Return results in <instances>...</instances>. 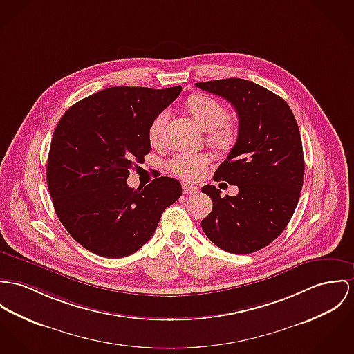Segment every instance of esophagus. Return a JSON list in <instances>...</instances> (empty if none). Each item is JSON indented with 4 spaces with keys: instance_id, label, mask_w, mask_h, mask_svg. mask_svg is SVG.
Masks as SVG:
<instances>
[{
    "instance_id": "obj_1",
    "label": "esophagus",
    "mask_w": 354,
    "mask_h": 354,
    "mask_svg": "<svg viewBox=\"0 0 354 354\" xmlns=\"http://www.w3.org/2000/svg\"><path fill=\"white\" fill-rule=\"evenodd\" d=\"M182 189H183V194H195L196 191H198V189L195 187V186H191V185H183L182 186Z\"/></svg>"
}]
</instances>
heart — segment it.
<instances>
[{
  "label": "heart",
  "mask_w": 354,
  "mask_h": 354,
  "mask_svg": "<svg viewBox=\"0 0 354 354\" xmlns=\"http://www.w3.org/2000/svg\"><path fill=\"white\" fill-rule=\"evenodd\" d=\"M187 109L199 124L207 131L206 140L217 149H229L236 141V128L226 122L229 118L227 109L213 97L195 95L186 104ZM168 120V111H160L151 122L148 136L152 144L163 141L164 131ZM210 164V158L206 153H179L174 156L168 164V169L183 180H195L203 169Z\"/></svg>",
  "instance_id": "obj_1"
}]
</instances>
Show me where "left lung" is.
Returning a JSON list of instances; mask_svg holds the SVG:
<instances>
[{"instance_id":"obj_1","label":"left lung","mask_w":354,"mask_h":354,"mask_svg":"<svg viewBox=\"0 0 354 354\" xmlns=\"http://www.w3.org/2000/svg\"><path fill=\"white\" fill-rule=\"evenodd\" d=\"M229 101L239 114V136L214 180L237 186L236 196L202 187L213 210L202 219L218 248L249 254L271 244L294 216L304 176L299 128L287 102L266 87L240 78L195 83Z\"/></svg>"}]
</instances>
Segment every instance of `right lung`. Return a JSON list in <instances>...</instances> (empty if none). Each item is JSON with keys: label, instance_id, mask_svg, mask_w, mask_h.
Returning <instances> with one entry per match:
<instances>
[{"label": "right lung", "instance_id": "obj_1", "mask_svg": "<svg viewBox=\"0 0 354 354\" xmlns=\"http://www.w3.org/2000/svg\"><path fill=\"white\" fill-rule=\"evenodd\" d=\"M180 91V86L109 87L74 104L56 125L48 191L62 225L87 250L109 259L135 253L180 198V183L168 176L144 189L127 185L129 169L151 151L152 120Z\"/></svg>", "mask_w": 354, "mask_h": 354}]
</instances>
